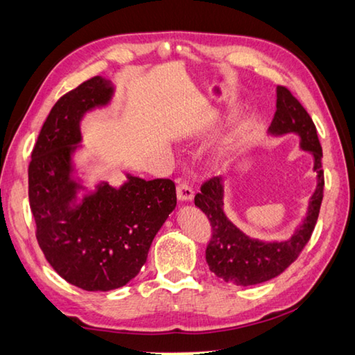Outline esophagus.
Segmentation results:
<instances>
[{"mask_svg": "<svg viewBox=\"0 0 355 355\" xmlns=\"http://www.w3.org/2000/svg\"><path fill=\"white\" fill-rule=\"evenodd\" d=\"M177 197L180 202H191L194 198V191L188 183H180L177 186Z\"/></svg>", "mask_w": 355, "mask_h": 355, "instance_id": "1", "label": "esophagus"}]
</instances>
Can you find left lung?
<instances>
[{"mask_svg":"<svg viewBox=\"0 0 355 355\" xmlns=\"http://www.w3.org/2000/svg\"><path fill=\"white\" fill-rule=\"evenodd\" d=\"M268 132L272 135H300L301 149L311 152L313 157V171L317 172L318 183L309 202L307 216L302 225L284 242H262L243 234L223 211L222 178L212 177L202 184L194 202L209 218L212 228V236L206 247V262L216 276L236 286L247 287L270 281L295 262L311 239L323 202V150L317 128L306 108L286 87H276V113Z\"/></svg>","mask_w":355,"mask_h":355,"instance_id":"obj_1","label":"left lung"}]
</instances>
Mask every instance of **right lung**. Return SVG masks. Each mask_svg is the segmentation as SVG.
Returning <instances> with one entry per match:
<instances>
[{
	"label": "right lung",
	"instance_id": "right-lung-1",
	"mask_svg": "<svg viewBox=\"0 0 355 355\" xmlns=\"http://www.w3.org/2000/svg\"><path fill=\"white\" fill-rule=\"evenodd\" d=\"M112 96V83L99 76L63 94L44 121L28 172L29 205L44 257L63 279L88 292H108L133 279L177 205L172 180L146 182L130 173L121 188L102 183L76 203L83 189L73 178L80 121Z\"/></svg>",
	"mask_w": 355,
	"mask_h": 355
}]
</instances>
